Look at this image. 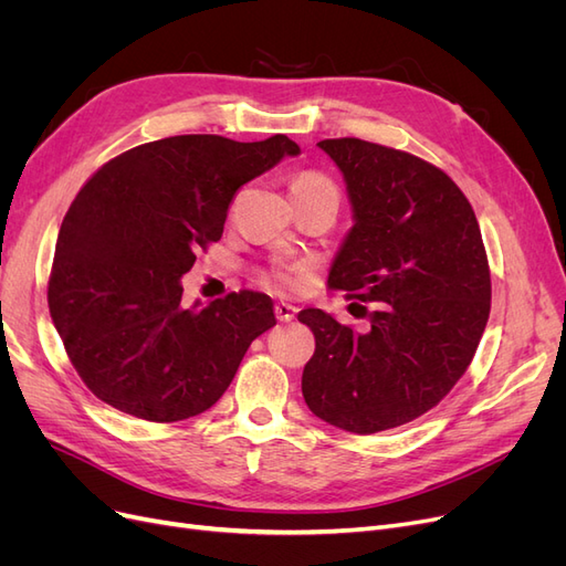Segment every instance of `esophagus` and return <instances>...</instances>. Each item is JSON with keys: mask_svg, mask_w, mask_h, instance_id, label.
<instances>
[{"mask_svg": "<svg viewBox=\"0 0 566 566\" xmlns=\"http://www.w3.org/2000/svg\"><path fill=\"white\" fill-rule=\"evenodd\" d=\"M273 312H276V318L279 321H293L295 318V314H297V310L293 304H287V302H279L276 306H273Z\"/></svg>", "mask_w": 566, "mask_h": 566, "instance_id": "34e87169", "label": "esophagus"}]
</instances>
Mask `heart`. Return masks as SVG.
Listing matches in <instances>:
<instances>
[{
    "label": "heart",
    "instance_id": "1",
    "mask_svg": "<svg viewBox=\"0 0 566 566\" xmlns=\"http://www.w3.org/2000/svg\"><path fill=\"white\" fill-rule=\"evenodd\" d=\"M290 193L293 198L300 196H331L339 202V191H337V184L323 172H300L290 181ZM300 276V264L295 262H279L273 264L271 269L264 271V279L271 283H281V285H293Z\"/></svg>",
    "mask_w": 566,
    "mask_h": 566
}]
</instances>
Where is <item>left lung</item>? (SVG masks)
<instances>
[{
  "label": "left lung",
  "instance_id": "1",
  "mask_svg": "<svg viewBox=\"0 0 566 566\" xmlns=\"http://www.w3.org/2000/svg\"><path fill=\"white\" fill-rule=\"evenodd\" d=\"M318 146L356 219L328 287L373 312L366 333L300 312L316 337L302 394L321 420L373 434L420 418L465 375L491 312L489 256L470 200L437 165L354 136Z\"/></svg>",
  "mask_w": 566,
  "mask_h": 566
}]
</instances>
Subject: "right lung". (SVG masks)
Segmentation results:
<instances>
[{"label": "right lung", "instance_id": "1", "mask_svg": "<svg viewBox=\"0 0 566 566\" xmlns=\"http://www.w3.org/2000/svg\"><path fill=\"white\" fill-rule=\"evenodd\" d=\"M300 146L181 134L119 153L84 181L59 231L49 312L96 399L150 422L219 401L248 347L276 325L264 293L181 304V276L224 231L238 188Z\"/></svg>", "mask_w": 566, "mask_h": 566}]
</instances>
